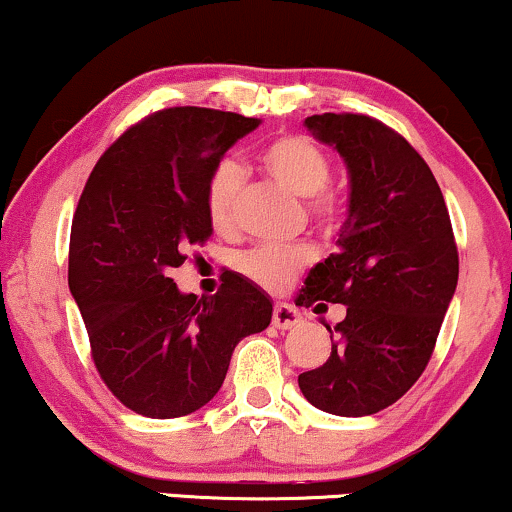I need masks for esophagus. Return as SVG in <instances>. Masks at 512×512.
I'll list each match as a JSON object with an SVG mask.
<instances>
[{
	"label": "esophagus",
	"mask_w": 512,
	"mask_h": 512,
	"mask_svg": "<svg viewBox=\"0 0 512 512\" xmlns=\"http://www.w3.org/2000/svg\"><path fill=\"white\" fill-rule=\"evenodd\" d=\"M272 322H274L276 329H293V326H298L300 322H303V315H300V312L295 310L293 305L276 303Z\"/></svg>",
	"instance_id": "obj_1"
}]
</instances>
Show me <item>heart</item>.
Wrapping results in <instances>:
<instances>
[{
  "label": "heart",
  "mask_w": 512,
  "mask_h": 512,
  "mask_svg": "<svg viewBox=\"0 0 512 512\" xmlns=\"http://www.w3.org/2000/svg\"><path fill=\"white\" fill-rule=\"evenodd\" d=\"M262 169L274 183L286 188L288 193L310 200V209L317 221L331 224L338 214L334 197L324 195L331 181V162L322 150L300 135L274 140L260 157ZM240 181V166L236 162H221L207 183V217L217 231H229L236 212ZM310 262V252L305 248H257L238 257V269L250 281L260 283L269 291H281L288 286L305 264Z\"/></svg>",
  "instance_id": "1"
}]
</instances>
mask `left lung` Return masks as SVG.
<instances>
[{
    "label": "left lung",
    "instance_id": "8db88e82",
    "mask_svg": "<svg viewBox=\"0 0 512 512\" xmlns=\"http://www.w3.org/2000/svg\"><path fill=\"white\" fill-rule=\"evenodd\" d=\"M303 126L346 164L348 212L338 250L310 269L295 303H338L346 317L329 360L300 374L298 386L329 415H374L396 403L432 357L458 286L451 217L427 162L381 121L315 114Z\"/></svg>",
    "mask_w": 512,
    "mask_h": 512
}]
</instances>
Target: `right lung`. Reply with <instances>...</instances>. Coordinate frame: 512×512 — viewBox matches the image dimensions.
Here are the masks:
<instances>
[{"label": "right lung", "mask_w": 512, "mask_h": 512, "mask_svg": "<svg viewBox=\"0 0 512 512\" xmlns=\"http://www.w3.org/2000/svg\"><path fill=\"white\" fill-rule=\"evenodd\" d=\"M257 119L171 107L128 128L95 164L71 224L69 288L92 360L126 408L190 415L224 384L233 348L272 322V300L229 274L217 295L181 293L169 272L207 243V183Z\"/></svg>", "instance_id": "add662e5"}]
</instances>
